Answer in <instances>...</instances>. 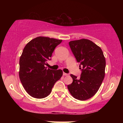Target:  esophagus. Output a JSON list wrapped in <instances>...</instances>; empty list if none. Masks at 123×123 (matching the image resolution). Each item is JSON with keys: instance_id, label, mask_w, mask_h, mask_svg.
<instances>
[{"instance_id": "esophagus-1", "label": "esophagus", "mask_w": 123, "mask_h": 123, "mask_svg": "<svg viewBox=\"0 0 123 123\" xmlns=\"http://www.w3.org/2000/svg\"><path fill=\"white\" fill-rule=\"evenodd\" d=\"M63 76H68L69 74H68V73H66L63 72Z\"/></svg>"}]
</instances>
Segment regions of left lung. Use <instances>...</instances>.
Wrapping results in <instances>:
<instances>
[{
	"label": "left lung",
	"mask_w": 123,
	"mask_h": 123,
	"mask_svg": "<svg viewBox=\"0 0 123 123\" xmlns=\"http://www.w3.org/2000/svg\"><path fill=\"white\" fill-rule=\"evenodd\" d=\"M69 44L83 69L80 78L70 74L73 82L68 88L74 98L85 101L95 95L102 84L105 74V58L102 49L88 39L70 41Z\"/></svg>",
	"instance_id": "8db88e82"
}]
</instances>
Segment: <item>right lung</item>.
<instances>
[{"label":"right lung","instance_id":"obj_1","mask_svg":"<svg viewBox=\"0 0 123 123\" xmlns=\"http://www.w3.org/2000/svg\"><path fill=\"white\" fill-rule=\"evenodd\" d=\"M62 41L39 36L25 46L19 58V76L25 91L31 97L37 99L47 97L62 76L61 69L54 70L45 67L55 48Z\"/></svg>","mask_w":123,"mask_h":123}]
</instances>
